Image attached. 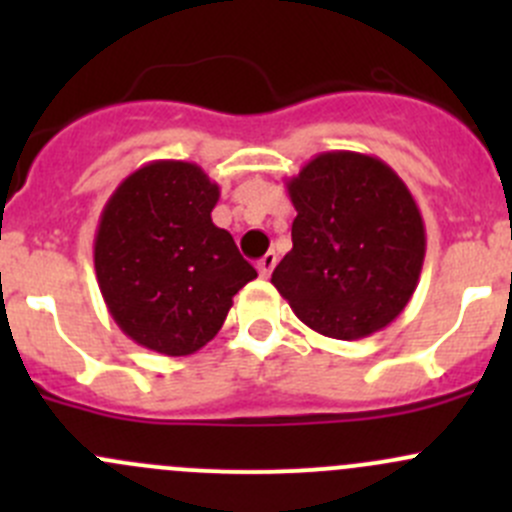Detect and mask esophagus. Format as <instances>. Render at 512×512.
<instances>
[{
    "mask_svg": "<svg viewBox=\"0 0 512 512\" xmlns=\"http://www.w3.org/2000/svg\"><path fill=\"white\" fill-rule=\"evenodd\" d=\"M275 265H277V255L275 252H267V255L257 262V272H260V277H270L272 270H275Z\"/></svg>",
    "mask_w": 512,
    "mask_h": 512,
    "instance_id": "1",
    "label": "esophagus"
}]
</instances>
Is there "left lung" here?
I'll return each instance as SVG.
<instances>
[{
	"instance_id": "1",
	"label": "left lung",
	"mask_w": 512,
	"mask_h": 512,
	"mask_svg": "<svg viewBox=\"0 0 512 512\" xmlns=\"http://www.w3.org/2000/svg\"><path fill=\"white\" fill-rule=\"evenodd\" d=\"M297 218L272 285L299 322L332 339L371 337L414 297L426 227L404 180L376 156L327 151L287 180Z\"/></svg>"
}]
</instances>
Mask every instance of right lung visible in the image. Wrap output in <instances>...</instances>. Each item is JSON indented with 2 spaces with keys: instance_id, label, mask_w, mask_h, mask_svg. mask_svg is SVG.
I'll list each match as a JSON object with an SVG mask.
<instances>
[{
  "instance_id": "1",
  "label": "right lung",
  "mask_w": 512,
  "mask_h": 512,
  "mask_svg": "<svg viewBox=\"0 0 512 512\" xmlns=\"http://www.w3.org/2000/svg\"><path fill=\"white\" fill-rule=\"evenodd\" d=\"M220 185L188 160H151L98 218L94 267L113 322L151 352L188 356L223 327L257 272L210 218Z\"/></svg>"
}]
</instances>
